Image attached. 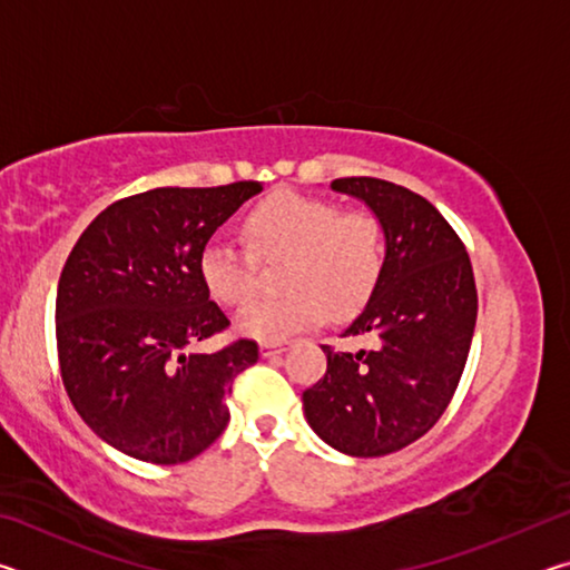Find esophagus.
<instances>
[{
  "label": "esophagus",
  "instance_id": "1",
  "mask_svg": "<svg viewBox=\"0 0 570 570\" xmlns=\"http://www.w3.org/2000/svg\"><path fill=\"white\" fill-rule=\"evenodd\" d=\"M258 350H262V356H274V354H282L284 346L274 344V342H264L262 346H258Z\"/></svg>",
  "mask_w": 570,
  "mask_h": 570
}]
</instances>
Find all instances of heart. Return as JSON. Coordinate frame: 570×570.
<instances>
[{
  "mask_svg": "<svg viewBox=\"0 0 570 570\" xmlns=\"http://www.w3.org/2000/svg\"><path fill=\"white\" fill-rule=\"evenodd\" d=\"M244 238L258 262L286 264L278 276L286 294L236 316V330L250 340L282 342L320 326L330 312L352 314L380 282L384 234L380 218L364 208L340 210L334 200L282 190L248 210ZM249 255L224 240L200 250V282L216 302L244 306L258 294L262 272Z\"/></svg>",
  "mask_w": 570,
  "mask_h": 570,
  "instance_id": "obj_1",
  "label": "heart"
}]
</instances>
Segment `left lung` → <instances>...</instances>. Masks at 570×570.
Instances as JSON below:
<instances>
[{"label": "left lung", "mask_w": 570, "mask_h": 570, "mask_svg": "<svg viewBox=\"0 0 570 570\" xmlns=\"http://www.w3.org/2000/svg\"><path fill=\"white\" fill-rule=\"evenodd\" d=\"M332 190L380 218L384 264L342 332L372 350L322 346L326 372L302 394L304 417L344 455L380 458L420 440L455 394L478 320L475 276L455 230L417 193L380 178H336Z\"/></svg>", "instance_id": "left-lung-1"}]
</instances>
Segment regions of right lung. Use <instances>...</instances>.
Instances as JSON below:
<instances>
[{
	"mask_svg": "<svg viewBox=\"0 0 570 570\" xmlns=\"http://www.w3.org/2000/svg\"><path fill=\"white\" fill-rule=\"evenodd\" d=\"M262 190L254 180L146 190L105 208L77 238L57 284V356L72 407L110 448L178 465L226 430V397L258 346L186 352L228 326L198 256Z\"/></svg>",
	"mask_w": 570,
	"mask_h": 570,
	"instance_id": "obj_1",
	"label": "right lung"
}]
</instances>
